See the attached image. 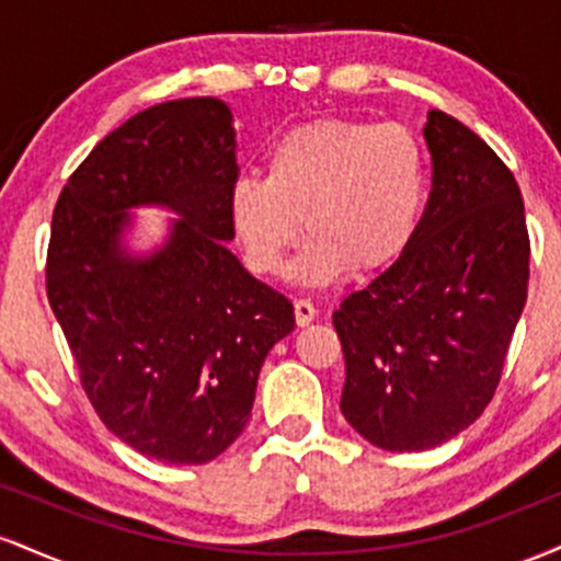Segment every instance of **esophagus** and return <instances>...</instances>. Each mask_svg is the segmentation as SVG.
Instances as JSON below:
<instances>
[{
	"label": "esophagus",
	"mask_w": 561,
	"mask_h": 561,
	"mask_svg": "<svg viewBox=\"0 0 561 561\" xmlns=\"http://www.w3.org/2000/svg\"><path fill=\"white\" fill-rule=\"evenodd\" d=\"M313 319H317V306H313L308 298L295 300V321H298V327L311 324Z\"/></svg>",
	"instance_id": "esophagus-1"
}]
</instances>
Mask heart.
<instances>
[{
	"label": "heart",
	"mask_w": 561,
	"mask_h": 561,
	"mask_svg": "<svg viewBox=\"0 0 561 561\" xmlns=\"http://www.w3.org/2000/svg\"><path fill=\"white\" fill-rule=\"evenodd\" d=\"M427 190V156L409 126L332 115L272 141L263 179L240 176L231 186L229 224L248 268L261 276L279 274L306 231L295 279L324 287L353 268L379 272L401 259Z\"/></svg>",
	"instance_id": "b5f03b06"
}]
</instances>
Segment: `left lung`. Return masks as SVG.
Returning <instances> with one entry per match:
<instances>
[{"label": "left lung", "mask_w": 561, "mask_h": 561, "mask_svg": "<svg viewBox=\"0 0 561 561\" xmlns=\"http://www.w3.org/2000/svg\"><path fill=\"white\" fill-rule=\"evenodd\" d=\"M433 190L405 253L332 313L340 409L385 450L459 435L501 382L527 298L530 237L514 173L461 121L430 111Z\"/></svg>", "instance_id": "obj_1"}]
</instances>
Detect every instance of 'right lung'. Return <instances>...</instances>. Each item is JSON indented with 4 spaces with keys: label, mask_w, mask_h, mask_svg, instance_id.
I'll use <instances>...</instances> for the list:
<instances>
[{
    "label": "right lung",
    "mask_w": 561,
    "mask_h": 561,
    "mask_svg": "<svg viewBox=\"0 0 561 561\" xmlns=\"http://www.w3.org/2000/svg\"><path fill=\"white\" fill-rule=\"evenodd\" d=\"M231 111L216 96L160 102L107 134L62 186L47 248V298L81 388L121 440L165 465H205L250 420L268 351L295 330L293 302L227 244ZM183 216L152 260L117 234L134 204Z\"/></svg>",
    "instance_id": "1"
}]
</instances>
